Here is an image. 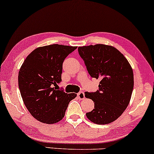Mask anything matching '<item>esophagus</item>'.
<instances>
[{"label":"esophagus","mask_w":154,"mask_h":154,"mask_svg":"<svg viewBox=\"0 0 154 154\" xmlns=\"http://www.w3.org/2000/svg\"><path fill=\"white\" fill-rule=\"evenodd\" d=\"M77 97H78V98L80 100L84 99V98H85V93H84V92H82V91L79 92V93H77Z\"/></svg>","instance_id":"esophagus-1"}]
</instances>
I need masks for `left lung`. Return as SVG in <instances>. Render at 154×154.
I'll return each mask as SVG.
<instances>
[{"instance_id": "8db88e82", "label": "left lung", "mask_w": 154, "mask_h": 154, "mask_svg": "<svg viewBox=\"0 0 154 154\" xmlns=\"http://www.w3.org/2000/svg\"><path fill=\"white\" fill-rule=\"evenodd\" d=\"M89 75L99 79L98 90L85 92L94 102V109L86 113L92 122L109 124L119 118L128 107L133 90L132 67L124 55L110 45L97 44L78 48Z\"/></svg>"}]
</instances>
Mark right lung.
Listing matches in <instances>:
<instances>
[{
	"mask_svg": "<svg viewBox=\"0 0 154 154\" xmlns=\"http://www.w3.org/2000/svg\"><path fill=\"white\" fill-rule=\"evenodd\" d=\"M76 48L58 44L38 48L21 66L18 81L23 101L41 122L54 124L62 119L69 102L77 96L59 87L63 61Z\"/></svg>",
	"mask_w": 154,
	"mask_h": 154,
	"instance_id": "add662e5",
	"label": "right lung"
}]
</instances>
